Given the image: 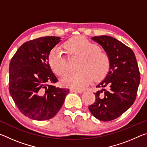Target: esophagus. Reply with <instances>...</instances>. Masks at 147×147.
Masks as SVG:
<instances>
[{"instance_id":"1","label":"esophagus","mask_w":147,"mask_h":147,"mask_svg":"<svg viewBox=\"0 0 147 147\" xmlns=\"http://www.w3.org/2000/svg\"><path fill=\"white\" fill-rule=\"evenodd\" d=\"M71 91L76 92V93H82L83 92V91L81 90V89H71Z\"/></svg>"}]
</instances>
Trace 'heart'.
Wrapping results in <instances>:
<instances>
[{"label":"heart","mask_w":147,"mask_h":147,"mask_svg":"<svg viewBox=\"0 0 147 147\" xmlns=\"http://www.w3.org/2000/svg\"><path fill=\"white\" fill-rule=\"evenodd\" d=\"M71 56L80 57L75 73L67 74L61 79L62 85L68 88L80 89L86 88L93 80L103 78L108 73L110 65L109 56L99 51V47L84 36H76L64 44ZM49 65L54 73L63 75L67 69V61L59 47H55L49 53Z\"/></svg>","instance_id":"heart-1"}]
</instances>
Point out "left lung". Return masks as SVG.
Here are the masks:
<instances>
[{
    "mask_svg": "<svg viewBox=\"0 0 147 147\" xmlns=\"http://www.w3.org/2000/svg\"><path fill=\"white\" fill-rule=\"evenodd\" d=\"M91 39L104 49L110 65L105 78L96 86L102 89L94 93L96 101L88 108L98 120L109 121L120 117L134 104L140 73L135 54L128 47L108 36Z\"/></svg>",
    "mask_w": 147,
    "mask_h": 147,
    "instance_id": "obj_1",
    "label": "left lung"
}]
</instances>
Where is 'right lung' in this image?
Masks as SVG:
<instances>
[{"mask_svg":"<svg viewBox=\"0 0 147 147\" xmlns=\"http://www.w3.org/2000/svg\"><path fill=\"white\" fill-rule=\"evenodd\" d=\"M61 38L46 36L22 45L9 67V91L20 111L36 121L54 117L63 104L69 89L50 84L58 81L49 65V53Z\"/></svg>","mask_w":147,"mask_h":147,"instance_id":"obj_1","label":"right lung"}]
</instances>
